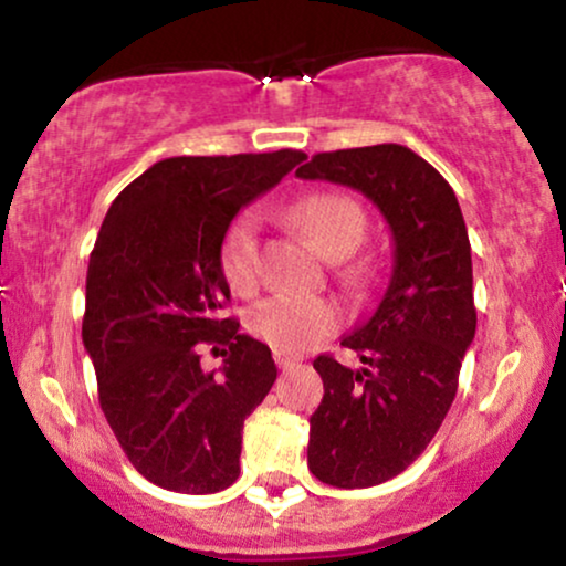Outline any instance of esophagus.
I'll return each instance as SVG.
<instances>
[{
    "mask_svg": "<svg viewBox=\"0 0 566 566\" xmlns=\"http://www.w3.org/2000/svg\"><path fill=\"white\" fill-rule=\"evenodd\" d=\"M274 361H276L279 369H290V367H295L297 361H303V359L297 354H292V350L274 348Z\"/></svg>",
    "mask_w": 566,
    "mask_h": 566,
    "instance_id": "obj_1",
    "label": "esophagus"
}]
</instances>
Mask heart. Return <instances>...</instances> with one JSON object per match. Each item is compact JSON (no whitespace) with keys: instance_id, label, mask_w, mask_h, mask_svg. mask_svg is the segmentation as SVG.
I'll use <instances>...</instances> for the list:
<instances>
[{"instance_id":"heart-1","label":"heart","mask_w":566,"mask_h":566,"mask_svg":"<svg viewBox=\"0 0 566 566\" xmlns=\"http://www.w3.org/2000/svg\"><path fill=\"white\" fill-rule=\"evenodd\" d=\"M292 223L301 229L324 258L350 255L367 231V216L354 197L340 191L305 193L290 205ZM220 269L231 290L250 292L261 279V223L255 212H239L220 239ZM350 282H361L365 269L348 271ZM252 335L284 350H303L340 327V311L333 301L316 295L279 292L252 305L247 314Z\"/></svg>"}]
</instances>
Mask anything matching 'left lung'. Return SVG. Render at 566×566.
Segmentation results:
<instances>
[{"instance_id": "8db88e82", "label": "left lung", "mask_w": 566, "mask_h": 566, "mask_svg": "<svg viewBox=\"0 0 566 566\" xmlns=\"http://www.w3.org/2000/svg\"><path fill=\"white\" fill-rule=\"evenodd\" d=\"M295 175L361 191L394 237L386 295L340 343L365 367L314 359L324 396L311 415L308 469L324 484L361 490L418 460L458 394L476 333L469 231L452 186L399 143L314 154Z\"/></svg>"}]
</instances>
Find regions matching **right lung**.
Returning <instances> with one entry per match:
<instances>
[{"label":"right lung","instance_id":"1","mask_svg":"<svg viewBox=\"0 0 566 566\" xmlns=\"http://www.w3.org/2000/svg\"><path fill=\"white\" fill-rule=\"evenodd\" d=\"M303 159L292 148L161 159L108 207L87 265L82 340L116 441L161 490L207 495L239 479L244 420L276 365L223 316L220 239ZM205 345L224 356L220 376L200 369Z\"/></svg>","mask_w":566,"mask_h":566}]
</instances>
